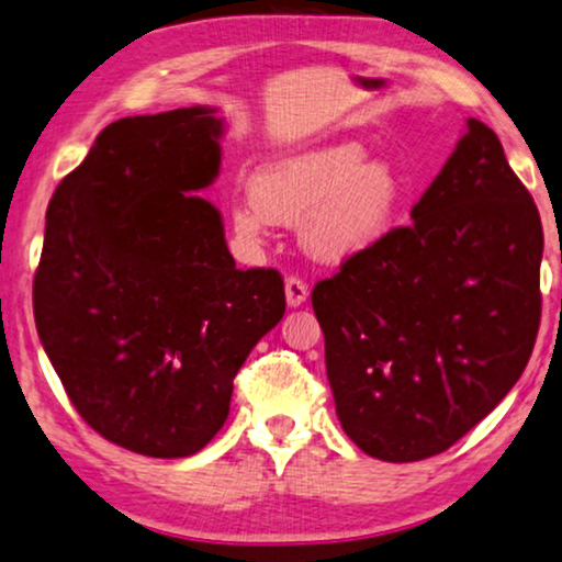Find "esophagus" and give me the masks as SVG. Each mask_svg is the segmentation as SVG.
Listing matches in <instances>:
<instances>
[{"instance_id":"esophagus-1","label":"esophagus","mask_w":562,"mask_h":562,"mask_svg":"<svg viewBox=\"0 0 562 562\" xmlns=\"http://www.w3.org/2000/svg\"><path fill=\"white\" fill-rule=\"evenodd\" d=\"M285 297H288L290 308H297V305H303L305 301H308V285H305L301 277L290 274L285 280Z\"/></svg>"}]
</instances>
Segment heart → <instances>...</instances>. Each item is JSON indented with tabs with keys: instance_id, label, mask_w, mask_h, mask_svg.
Instances as JSON below:
<instances>
[{
	"instance_id": "1",
	"label": "heart",
	"mask_w": 562,
	"mask_h": 562,
	"mask_svg": "<svg viewBox=\"0 0 562 562\" xmlns=\"http://www.w3.org/2000/svg\"><path fill=\"white\" fill-rule=\"evenodd\" d=\"M403 182L383 161L344 140L267 164L254 192L234 207V226L259 241L274 221H305L303 236L321 259H344L370 249L393 228L403 205Z\"/></svg>"
}]
</instances>
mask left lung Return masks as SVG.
Here are the masks:
<instances>
[{
    "instance_id": "1",
    "label": "left lung",
    "mask_w": 562,
    "mask_h": 562,
    "mask_svg": "<svg viewBox=\"0 0 562 562\" xmlns=\"http://www.w3.org/2000/svg\"><path fill=\"white\" fill-rule=\"evenodd\" d=\"M542 244L532 194L470 117L408 226L313 288L336 416L359 450L426 460L504 401L540 328Z\"/></svg>"
}]
</instances>
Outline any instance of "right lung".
I'll return each instance as SVG.
<instances>
[{
    "instance_id": "right-lung-1",
    "label": "right lung",
    "mask_w": 562,
    "mask_h": 562,
    "mask_svg": "<svg viewBox=\"0 0 562 562\" xmlns=\"http://www.w3.org/2000/svg\"><path fill=\"white\" fill-rule=\"evenodd\" d=\"M223 123L182 108L110 123L46 213L33 313L79 416L146 458L200 452L285 313L277 269H238L215 205Z\"/></svg>"
}]
</instances>
